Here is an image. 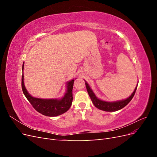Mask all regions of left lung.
<instances>
[{
    "mask_svg": "<svg viewBox=\"0 0 157 157\" xmlns=\"http://www.w3.org/2000/svg\"><path fill=\"white\" fill-rule=\"evenodd\" d=\"M85 84H86L89 96L90 99H91V100L94 105H95V107H97L99 109H100V110L105 111H116L120 110V109H122L123 107H124L126 105H128V104L129 103V102L132 100L133 97L134 96V94L136 93V89L137 87V86L136 87L134 92L132 94L131 96L128 98L122 101H118L115 102H107L105 101H102L101 99H98L96 96V95L94 94L92 89L90 88V87L89 86V85L86 82H85Z\"/></svg>",
    "mask_w": 157,
    "mask_h": 157,
    "instance_id": "1",
    "label": "left lung"
}]
</instances>
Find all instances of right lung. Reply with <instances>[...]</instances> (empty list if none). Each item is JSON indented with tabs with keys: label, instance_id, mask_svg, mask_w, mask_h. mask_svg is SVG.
Segmentation results:
<instances>
[{
	"label": "right lung",
	"instance_id": "1",
	"mask_svg": "<svg viewBox=\"0 0 157 157\" xmlns=\"http://www.w3.org/2000/svg\"><path fill=\"white\" fill-rule=\"evenodd\" d=\"M24 67V63L22 66V70ZM74 79L67 83V90L63 98L61 99H40L32 97L27 92L23 82V75L21 78V88L25 96L29 101L36 111L47 117H56L61 115L69 110L73 101V89Z\"/></svg>",
	"mask_w": 157,
	"mask_h": 157
}]
</instances>
